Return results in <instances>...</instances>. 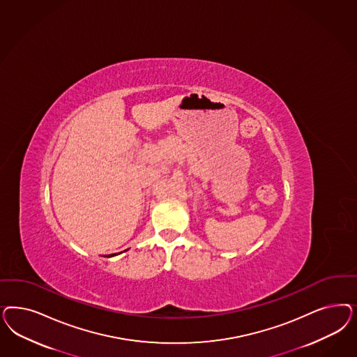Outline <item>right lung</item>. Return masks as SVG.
<instances>
[{
    "label": "right lung",
    "instance_id": "right-lung-1",
    "mask_svg": "<svg viewBox=\"0 0 357 357\" xmlns=\"http://www.w3.org/2000/svg\"><path fill=\"white\" fill-rule=\"evenodd\" d=\"M109 256H110V255H109ZM112 256H115V255H112Z\"/></svg>",
    "mask_w": 357,
    "mask_h": 357
}]
</instances>
